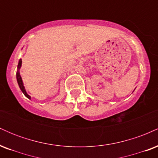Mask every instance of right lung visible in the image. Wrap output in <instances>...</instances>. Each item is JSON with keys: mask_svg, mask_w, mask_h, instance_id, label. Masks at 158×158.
Instances as JSON below:
<instances>
[{"mask_svg": "<svg viewBox=\"0 0 158 158\" xmlns=\"http://www.w3.org/2000/svg\"><path fill=\"white\" fill-rule=\"evenodd\" d=\"M21 64H22V60H21V59L19 61V64H18V70H17V73H16V79H17L18 84H19L20 89L21 90L22 93L24 94L25 97L28 98V99H31V97H30V96L27 93L26 90H25V87H24V85H23L22 78H21V74H20V69H21Z\"/></svg>", "mask_w": 158, "mask_h": 158, "instance_id": "add662e5", "label": "right lung"}]
</instances>
